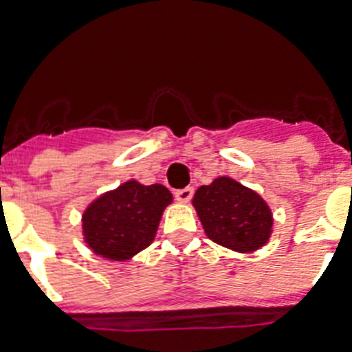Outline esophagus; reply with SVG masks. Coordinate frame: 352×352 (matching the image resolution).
<instances>
[{
    "label": "esophagus",
    "instance_id": "34e87169",
    "mask_svg": "<svg viewBox=\"0 0 352 352\" xmlns=\"http://www.w3.org/2000/svg\"><path fill=\"white\" fill-rule=\"evenodd\" d=\"M192 195H193L192 186H186V188H182V190H177L175 192V199L179 201V203H188V201L192 199Z\"/></svg>",
    "mask_w": 352,
    "mask_h": 352
}]
</instances>
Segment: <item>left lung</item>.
Wrapping results in <instances>:
<instances>
[{"mask_svg": "<svg viewBox=\"0 0 352 352\" xmlns=\"http://www.w3.org/2000/svg\"><path fill=\"white\" fill-rule=\"evenodd\" d=\"M192 204L204 234L225 248L250 254L272 235L274 217L267 201L232 177H217L199 188Z\"/></svg>", "mask_w": 352, "mask_h": 352, "instance_id": "left-lung-1", "label": "left lung"}]
</instances>
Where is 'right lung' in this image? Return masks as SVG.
<instances>
[{"mask_svg": "<svg viewBox=\"0 0 352 352\" xmlns=\"http://www.w3.org/2000/svg\"><path fill=\"white\" fill-rule=\"evenodd\" d=\"M173 195L162 184L127 181L102 193L82 214V234L93 254L127 261L155 239L160 217Z\"/></svg>", "mask_w": 352, "mask_h": 352, "instance_id": "add662e5", "label": "right lung"}]
</instances>
